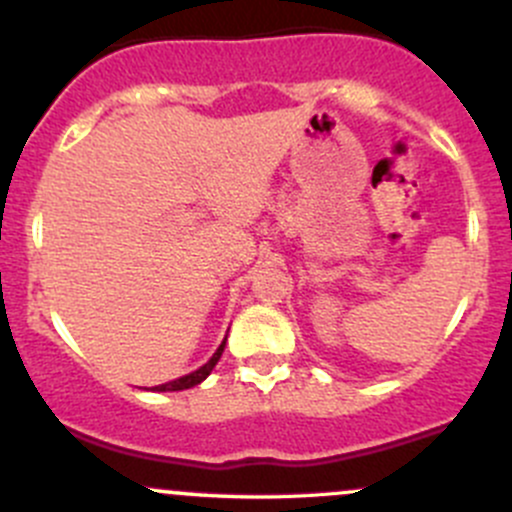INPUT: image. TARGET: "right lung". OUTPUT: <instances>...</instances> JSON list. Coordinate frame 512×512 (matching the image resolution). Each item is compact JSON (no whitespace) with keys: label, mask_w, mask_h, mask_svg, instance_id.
Returning a JSON list of instances; mask_svg holds the SVG:
<instances>
[{"label":"right lung","mask_w":512,"mask_h":512,"mask_svg":"<svg viewBox=\"0 0 512 512\" xmlns=\"http://www.w3.org/2000/svg\"><path fill=\"white\" fill-rule=\"evenodd\" d=\"M223 349H225V342L220 344L218 352L213 354V359H210L208 364H203V366H200L198 371H193V374L180 376V379L168 381V384H160V386H156V391H183V389H193V386H198L200 381H203L205 376H208L210 371L215 369V364H218V359H220V356H223Z\"/></svg>","instance_id":"1"}]
</instances>
